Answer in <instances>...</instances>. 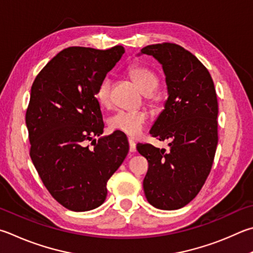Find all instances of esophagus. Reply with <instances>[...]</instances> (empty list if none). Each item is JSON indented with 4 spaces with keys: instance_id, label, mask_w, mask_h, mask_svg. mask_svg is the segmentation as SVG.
Segmentation results:
<instances>
[{
    "instance_id": "obj_1",
    "label": "esophagus",
    "mask_w": 253,
    "mask_h": 253,
    "mask_svg": "<svg viewBox=\"0 0 253 253\" xmlns=\"http://www.w3.org/2000/svg\"><path fill=\"white\" fill-rule=\"evenodd\" d=\"M128 144H129V153H135V150H136V144H135L134 139L128 138Z\"/></svg>"
}]
</instances>
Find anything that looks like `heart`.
I'll return each mask as SVG.
<instances>
[{
    "mask_svg": "<svg viewBox=\"0 0 253 253\" xmlns=\"http://www.w3.org/2000/svg\"><path fill=\"white\" fill-rule=\"evenodd\" d=\"M128 75L146 95L153 94L158 87V77L148 67L141 65L131 66L128 71ZM111 91L112 81L108 77H105L95 91V97L102 107H108L111 105ZM147 121H148V115L145 112L119 111L109 117L108 126L112 130L121 131L130 137H138L144 130Z\"/></svg>",
    "mask_w": 253,
    "mask_h": 253,
    "instance_id": "1",
    "label": "heart"
}]
</instances>
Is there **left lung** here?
<instances>
[{"label":"left lung","mask_w":253,"mask_h":253,"mask_svg":"<svg viewBox=\"0 0 253 253\" xmlns=\"http://www.w3.org/2000/svg\"><path fill=\"white\" fill-rule=\"evenodd\" d=\"M140 54L162 64L168 98L151 127L169 150L138 144L148 160L144 192L158 209L182 208L198 195L212 167L218 144V100L209 72L189 50L173 43L148 45Z\"/></svg>","instance_id":"8db88e82"}]
</instances>
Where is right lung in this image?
Returning <instances> with one entry per match:
<instances>
[{
  "mask_svg": "<svg viewBox=\"0 0 253 253\" xmlns=\"http://www.w3.org/2000/svg\"><path fill=\"white\" fill-rule=\"evenodd\" d=\"M125 53L121 45L109 49L73 46L45 65L32 85L25 122L30 156L53 196L72 211H88L102 205L107 181L129 150L119 132L104 130L96 88Z\"/></svg>",
  "mask_w": 253,
  "mask_h": 253,
  "instance_id": "obj_1",
  "label": "right lung"
}]
</instances>
